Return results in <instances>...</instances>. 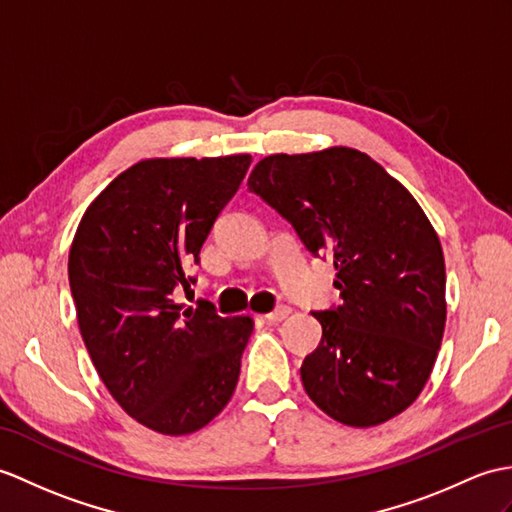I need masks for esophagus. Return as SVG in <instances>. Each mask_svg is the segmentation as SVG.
<instances>
[{"mask_svg":"<svg viewBox=\"0 0 512 512\" xmlns=\"http://www.w3.org/2000/svg\"><path fill=\"white\" fill-rule=\"evenodd\" d=\"M292 314V307H288V305H279L275 312H270V314H266L264 318L268 320V323H279V320H285Z\"/></svg>","mask_w":512,"mask_h":512,"instance_id":"34e87169","label":"esophagus"}]
</instances>
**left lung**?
Returning <instances> with one entry per match:
<instances>
[{"mask_svg":"<svg viewBox=\"0 0 512 512\" xmlns=\"http://www.w3.org/2000/svg\"><path fill=\"white\" fill-rule=\"evenodd\" d=\"M248 189L292 222L307 251L334 257L342 303L314 312L323 340L303 360L305 392L351 427L397 417L421 395L447 318L443 248L425 211L344 146L270 154Z\"/></svg>","mask_w":512,"mask_h":512,"instance_id":"left-lung-1","label":"left lung"}]
</instances>
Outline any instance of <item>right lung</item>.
<instances>
[{"label": "right lung", "mask_w": 512, "mask_h": 512, "mask_svg": "<svg viewBox=\"0 0 512 512\" xmlns=\"http://www.w3.org/2000/svg\"><path fill=\"white\" fill-rule=\"evenodd\" d=\"M251 154L146 159L93 198L69 248L80 336L122 410L168 436L198 432L233 397L251 316H218L202 301L181 312L218 213Z\"/></svg>", "instance_id": "1"}]
</instances>
